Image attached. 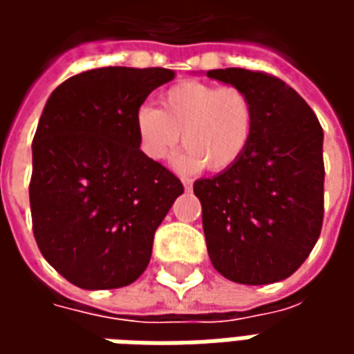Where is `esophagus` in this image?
Segmentation results:
<instances>
[{
	"label": "esophagus",
	"mask_w": 354,
	"mask_h": 354,
	"mask_svg": "<svg viewBox=\"0 0 354 354\" xmlns=\"http://www.w3.org/2000/svg\"><path fill=\"white\" fill-rule=\"evenodd\" d=\"M182 184H184V187L187 189V192L192 189V180H189V178H184V180H182Z\"/></svg>",
	"instance_id": "obj_1"
}]
</instances>
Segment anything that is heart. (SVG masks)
Here are the masks:
<instances>
[{
    "mask_svg": "<svg viewBox=\"0 0 354 354\" xmlns=\"http://www.w3.org/2000/svg\"><path fill=\"white\" fill-rule=\"evenodd\" d=\"M254 124L250 94L203 81L178 83L162 93L161 109L140 106L134 113L138 147L149 161L169 159L184 140L185 149L174 161L182 172H197L205 165L212 172L231 169L250 146Z\"/></svg>",
    "mask_w": 354,
    "mask_h": 354,
    "instance_id": "obj_1",
    "label": "heart"
}]
</instances>
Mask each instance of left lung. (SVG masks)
Here are the masks:
<instances>
[{"mask_svg":"<svg viewBox=\"0 0 354 354\" xmlns=\"http://www.w3.org/2000/svg\"><path fill=\"white\" fill-rule=\"evenodd\" d=\"M207 77L246 91L256 109L245 155L193 184L210 261L239 284L284 281L307 260L322 230V127L307 102L269 73L225 68Z\"/></svg>","mask_w":354,"mask_h":354,"instance_id":"left-lung-1","label":"left lung"}]
</instances>
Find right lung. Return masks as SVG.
<instances>
[{
  "instance_id": "right-lung-1",
  "label": "right lung",
  "mask_w": 354,
  "mask_h": 354,
  "mask_svg": "<svg viewBox=\"0 0 354 354\" xmlns=\"http://www.w3.org/2000/svg\"><path fill=\"white\" fill-rule=\"evenodd\" d=\"M174 80L165 68L109 66L58 85L32 144L35 243L85 290L121 288L146 271L155 230L184 185L140 151L134 113Z\"/></svg>"
}]
</instances>
